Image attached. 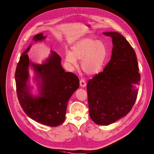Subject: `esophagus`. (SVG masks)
<instances>
[{
  "mask_svg": "<svg viewBox=\"0 0 154 154\" xmlns=\"http://www.w3.org/2000/svg\"><path fill=\"white\" fill-rule=\"evenodd\" d=\"M79 84H80V86L81 87H83V88H84V87H85L86 86V81H85V80L84 79H80Z\"/></svg>",
  "mask_w": 154,
  "mask_h": 154,
  "instance_id": "obj_1",
  "label": "esophagus"
}]
</instances>
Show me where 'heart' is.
I'll list each match as a JSON object with an SVG mask.
<instances>
[{
	"label": "heart",
	"instance_id": "heart-1",
	"mask_svg": "<svg viewBox=\"0 0 154 154\" xmlns=\"http://www.w3.org/2000/svg\"><path fill=\"white\" fill-rule=\"evenodd\" d=\"M108 50L100 40L86 38L76 42L67 51L66 61L73 67L77 66V60H81V66L88 75H95L102 69L107 58Z\"/></svg>",
	"mask_w": 154,
	"mask_h": 154
}]
</instances>
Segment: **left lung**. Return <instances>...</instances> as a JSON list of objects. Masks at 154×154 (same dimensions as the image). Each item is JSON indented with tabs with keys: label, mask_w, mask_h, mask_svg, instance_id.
Masks as SVG:
<instances>
[{
	"label": "left lung",
	"mask_w": 154,
	"mask_h": 154,
	"mask_svg": "<svg viewBox=\"0 0 154 154\" xmlns=\"http://www.w3.org/2000/svg\"><path fill=\"white\" fill-rule=\"evenodd\" d=\"M112 38L111 60L103 71L87 84L89 116L98 125H109L127 115L138 94L140 75L136 55L123 36L104 32Z\"/></svg>",
	"instance_id": "obj_1"
}]
</instances>
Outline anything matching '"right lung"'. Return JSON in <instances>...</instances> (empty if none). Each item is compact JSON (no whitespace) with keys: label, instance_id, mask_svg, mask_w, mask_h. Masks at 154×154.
<instances>
[{"label":"right lung","instance_id":"right-lung-1","mask_svg":"<svg viewBox=\"0 0 154 154\" xmlns=\"http://www.w3.org/2000/svg\"><path fill=\"white\" fill-rule=\"evenodd\" d=\"M46 37L43 33L36 35L35 42L42 41ZM32 45L22 54L15 73L17 97L26 114L33 120L50 127H57L65 119L68 101L79 88V81L76 75L65 72L61 65V57L54 51L41 65L32 63L27 52ZM34 69L38 82L40 95L33 96L30 93L28 81V68Z\"/></svg>","mask_w":154,"mask_h":154}]
</instances>
